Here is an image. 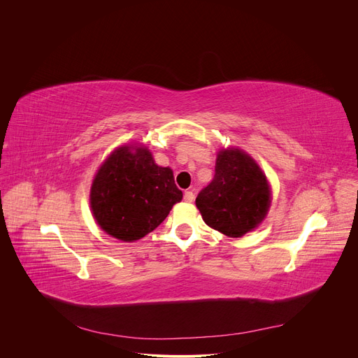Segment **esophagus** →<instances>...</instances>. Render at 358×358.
Returning a JSON list of instances; mask_svg holds the SVG:
<instances>
[{"mask_svg":"<svg viewBox=\"0 0 358 358\" xmlns=\"http://www.w3.org/2000/svg\"><path fill=\"white\" fill-rule=\"evenodd\" d=\"M194 198H195V195H194V192H192V191H189V189H188V191H185V192H184V201H185V202H192V201H194Z\"/></svg>","mask_w":358,"mask_h":358,"instance_id":"34e87169","label":"esophagus"}]
</instances>
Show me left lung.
<instances>
[{
    "label": "left lung",
    "instance_id": "left-lung-1",
    "mask_svg": "<svg viewBox=\"0 0 358 358\" xmlns=\"http://www.w3.org/2000/svg\"><path fill=\"white\" fill-rule=\"evenodd\" d=\"M195 203L208 227L241 238L265 220L271 207V187L249 155L239 148H227L217 155L214 180L201 189Z\"/></svg>",
    "mask_w": 358,
    "mask_h": 358
}]
</instances>
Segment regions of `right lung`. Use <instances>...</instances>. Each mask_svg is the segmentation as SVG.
<instances>
[{"label":"right lung","instance_id":"1","mask_svg":"<svg viewBox=\"0 0 358 358\" xmlns=\"http://www.w3.org/2000/svg\"><path fill=\"white\" fill-rule=\"evenodd\" d=\"M181 199L173 170L157 166L143 144L116 148L97 170L90 188L97 225L123 242L155 231Z\"/></svg>","mask_w":358,"mask_h":358}]
</instances>
